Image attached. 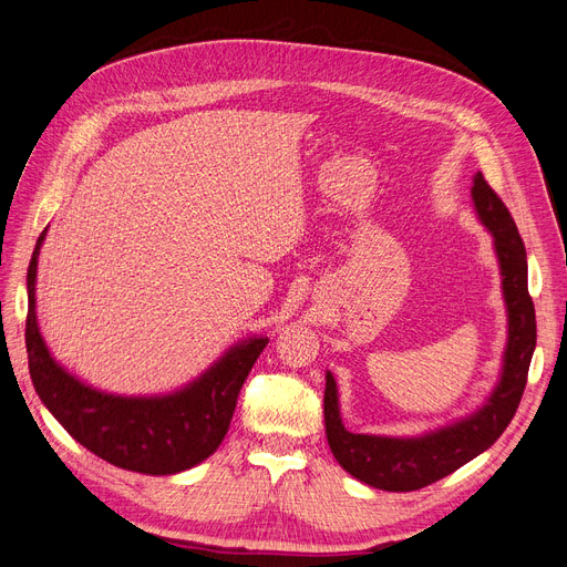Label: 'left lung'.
Masks as SVG:
<instances>
[{
	"label": "left lung",
	"mask_w": 567,
	"mask_h": 567,
	"mask_svg": "<svg viewBox=\"0 0 567 567\" xmlns=\"http://www.w3.org/2000/svg\"><path fill=\"white\" fill-rule=\"evenodd\" d=\"M477 219L494 237L507 307V346L501 381L489 399L468 415L415 439L350 434L341 422L337 381L326 375V434L334 460L360 482L383 492H415L462 468L492 447L515 417L535 350V307L528 295V262L517 224L505 203L477 173L471 186Z\"/></svg>",
	"instance_id": "left-lung-1"
}]
</instances>
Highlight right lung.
Listing matches in <instances>:
<instances>
[{"label": "right lung", "instance_id": "obj_1", "mask_svg": "<svg viewBox=\"0 0 567 567\" xmlns=\"http://www.w3.org/2000/svg\"><path fill=\"white\" fill-rule=\"evenodd\" d=\"M48 228L27 269L24 343L30 375L43 406L69 434L107 464L145 475H173L205 462L230 426L237 394L267 346L251 337L228 348L186 388L158 396H122L85 385L55 358L39 332L37 265Z\"/></svg>", "mask_w": 567, "mask_h": 567}]
</instances>
